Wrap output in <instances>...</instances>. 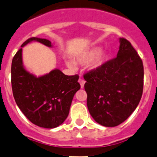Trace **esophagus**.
I'll return each mask as SVG.
<instances>
[{"label":"esophagus","mask_w":157,"mask_h":157,"mask_svg":"<svg viewBox=\"0 0 157 157\" xmlns=\"http://www.w3.org/2000/svg\"><path fill=\"white\" fill-rule=\"evenodd\" d=\"M78 82H79V83L80 84V87L83 88V86H84V83H85L84 80H83V79H82V78H80V79H79Z\"/></svg>","instance_id":"esophagus-1"}]
</instances>
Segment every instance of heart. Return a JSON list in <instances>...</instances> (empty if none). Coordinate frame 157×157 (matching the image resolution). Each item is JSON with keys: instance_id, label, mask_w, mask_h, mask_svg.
<instances>
[{"instance_id": "1", "label": "heart", "mask_w": 157, "mask_h": 157, "mask_svg": "<svg viewBox=\"0 0 157 157\" xmlns=\"http://www.w3.org/2000/svg\"><path fill=\"white\" fill-rule=\"evenodd\" d=\"M100 48H94L85 52L84 54L79 56L76 61L77 63L84 65L88 64V67L90 70H95L101 67L104 63L105 60L107 57V54L106 52H100ZM68 67L71 68L75 67V65L72 62H67Z\"/></svg>"}]
</instances>
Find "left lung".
Here are the masks:
<instances>
[{"mask_svg": "<svg viewBox=\"0 0 157 157\" xmlns=\"http://www.w3.org/2000/svg\"><path fill=\"white\" fill-rule=\"evenodd\" d=\"M115 58L84 74L88 110L104 127L120 125L140 101L144 88V65L131 44L120 38Z\"/></svg>", "mask_w": 157, "mask_h": 157, "instance_id": "left-lung-1", "label": "left lung"}]
</instances>
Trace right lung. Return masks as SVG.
<instances>
[{"mask_svg":"<svg viewBox=\"0 0 157 157\" xmlns=\"http://www.w3.org/2000/svg\"><path fill=\"white\" fill-rule=\"evenodd\" d=\"M37 41L51 48L50 40L31 37L26 40L12 60L11 85L15 102L27 119L38 127L52 129L64 122L74 94L80 88L78 75L67 76L59 69L36 77L24 68L22 48Z\"/></svg>","mask_w":157,"mask_h":157,"instance_id":"1","label":"right lung"}]
</instances>
